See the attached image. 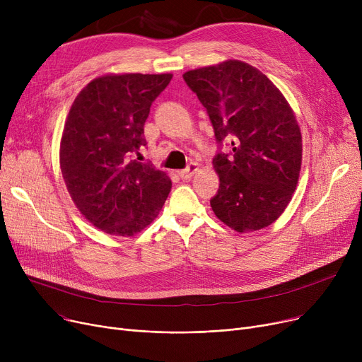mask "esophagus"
<instances>
[{"mask_svg":"<svg viewBox=\"0 0 362 362\" xmlns=\"http://www.w3.org/2000/svg\"><path fill=\"white\" fill-rule=\"evenodd\" d=\"M198 170H199V164H198V163H191V164H189L187 168L179 171V177L183 179V180H189V179H191V177L197 173Z\"/></svg>","mask_w":362,"mask_h":362,"instance_id":"34e87169","label":"esophagus"}]
</instances>
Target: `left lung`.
<instances>
[{"instance_id": "8db88e82", "label": "left lung", "mask_w": 362, "mask_h": 362, "mask_svg": "<svg viewBox=\"0 0 362 362\" xmlns=\"http://www.w3.org/2000/svg\"><path fill=\"white\" fill-rule=\"evenodd\" d=\"M183 79L206 108L216 139H232V156L213 160L220 179L214 214L239 233L270 226L286 210L300 173L292 107L267 76L240 60L189 70Z\"/></svg>"}]
</instances>
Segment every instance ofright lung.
I'll return each mask as SVG.
<instances>
[{"mask_svg": "<svg viewBox=\"0 0 362 362\" xmlns=\"http://www.w3.org/2000/svg\"><path fill=\"white\" fill-rule=\"evenodd\" d=\"M171 78V73L104 74L71 104L60 142L62 175L81 214L108 235L142 232L170 194L165 171L132 157L146 145L149 107Z\"/></svg>", "mask_w": 362, "mask_h": 362, "instance_id": "1", "label": "right lung"}]
</instances>
